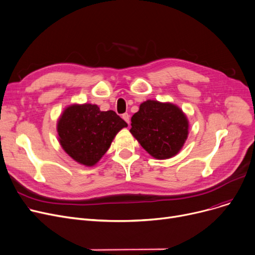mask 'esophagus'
<instances>
[{"label": "esophagus", "instance_id": "1", "mask_svg": "<svg viewBox=\"0 0 255 255\" xmlns=\"http://www.w3.org/2000/svg\"><path fill=\"white\" fill-rule=\"evenodd\" d=\"M122 118H123V120L126 122L127 124L130 123V116L128 114H124L123 116H122Z\"/></svg>", "mask_w": 255, "mask_h": 255}]
</instances>
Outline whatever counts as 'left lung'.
Wrapping results in <instances>:
<instances>
[{
  "mask_svg": "<svg viewBox=\"0 0 255 255\" xmlns=\"http://www.w3.org/2000/svg\"><path fill=\"white\" fill-rule=\"evenodd\" d=\"M189 126V120L177 105L147 100L132 116L130 132L152 157L168 159L182 149Z\"/></svg>",
  "mask_w": 255,
  "mask_h": 255,
  "instance_id": "left-lung-1",
  "label": "left lung"
}]
</instances>
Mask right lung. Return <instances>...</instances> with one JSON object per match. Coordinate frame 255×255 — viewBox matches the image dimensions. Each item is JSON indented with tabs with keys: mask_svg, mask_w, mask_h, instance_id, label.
I'll return each instance as SVG.
<instances>
[{
	"mask_svg": "<svg viewBox=\"0 0 255 255\" xmlns=\"http://www.w3.org/2000/svg\"><path fill=\"white\" fill-rule=\"evenodd\" d=\"M127 123L114 110L101 112L96 104H72L57 121L58 140L75 161L93 167L107 152L117 133Z\"/></svg>",
	"mask_w": 255,
	"mask_h": 255,
	"instance_id": "obj_1",
	"label": "right lung"
}]
</instances>
